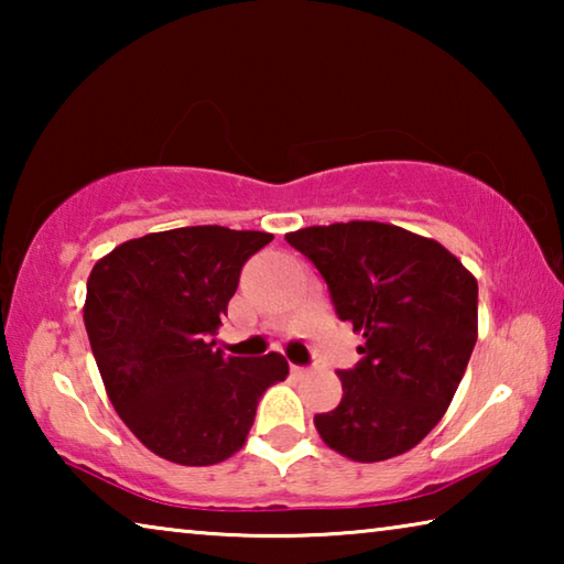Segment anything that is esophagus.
Here are the masks:
<instances>
[{"label": "esophagus", "instance_id": "34e87169", "mask_svg": "<svg viewBox=\"0 0 564 564\" xmlns=\"http://www.w3.org/2000/svg\"><path fill=\"white\" fill-rule=\"evenodd\" d=\"M291 373H293V376H299V378H303V376H308V373H311V368H305V366H291Z\"/></svg>", "mask_w": 564, "mask_h": 564}]
</instances>
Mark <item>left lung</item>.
Listing matches in <instances>:
<instances>
[{"label": "left lung", "instance_id": "8db88e82", "mask_svg": "<svg viewBox=\"0 0 564 564\" xmlns=\"http://www.w3.org/2000/svg\"><path fill=\"white\" fill-rule=\"evenodd\" d=\"M321 271L340 321L366 343L338 370L343 398L313 417L356 463L403 455L441 423L477 340V281L433 238L378 221L285 234Z\"/></svg>", "mask_w": 564, "mask_h": 564}]
</instances>
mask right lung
I'll return each instance as SVG.
<instances>
[{"mask_svg": "<svg viewBox=\"0 0 564 564\" xmlns=\"http://www.w3.org/2000/svg\"><path fill=\"white\" fill-rule=\"evenodd\" d=\"M271 241L226 226L171 228L117 246L89 273L84 326L104 388L164 460L216 465L241 451L265 388L289 376L281 352L226 356L214 338L243 263Z\"/></svg>", "mask_w": 564, "mask_h": 564, "instance_id": "right-lung-1", "label": "right lung"}]
</instances>
